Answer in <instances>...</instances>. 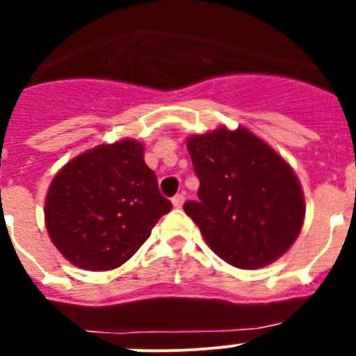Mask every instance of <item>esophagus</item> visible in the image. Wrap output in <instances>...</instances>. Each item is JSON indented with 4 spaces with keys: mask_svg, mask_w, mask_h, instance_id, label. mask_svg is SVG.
I'll list each match as a JSON object with an SVG mask.
<instances>
[{
    "mask_svg": "<svg viewBox=\"0 0 356 356\" xmlns=\"http://www.w3.org/2000/svg\"><path fill=\"white\" fill-rule=\"evenodd\" d=\"M182 203H184V195H175L174 198H172V205L175 207V209H181L182 207Z\"/></svg>",
    "mask_w": 356,
    "mask_h": 356,
    "instance_id": "obj_1",
    "label": "esophagus"
}]
</instances>
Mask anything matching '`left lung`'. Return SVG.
<instances>
[{
	"label": "left lung",
	"mask_w": 356,
	"mask_h": 356,
	"mask_svg": "<svg viewBox=\"0 0 356 356\" xmlns=\"http://www.w3.org/2000/svg\"><path fill=\"white\" fill-rule=\"evenodd\" d=\"M198 202H186L207 245L227 264L257 270L291 248L305 195L291 165L250 130L224 127L188 139Z\"/></svg>",
	"instance_id": "8db88e82"
}]
</instances>
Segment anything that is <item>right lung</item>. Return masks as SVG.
<instances>
[{
    "instance_id": "add662e5",
    "label": "right lung",
    "mask_w": 356,
    "mask_h": 356,
    "mask_svg": "<svg viewBox=\"0 0 356 356\" xmlns=\"http://www.w3.org/2000/svg\"><path fill=\"white\" fill-rule=\"evenodd\" d=\"M172 203L134 139L102 144L58 170L44 200V222L57 250L81 270H115L149 238Z\"/></svg>"
}]
</instances>
